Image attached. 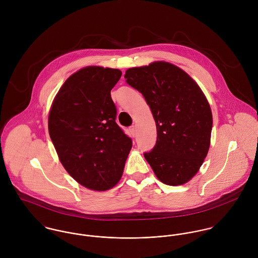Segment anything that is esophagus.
I'll list each match as a JSON object with an SVG mask.
<instances>
[{"mask_svg": "<svg viewBox=\"0 0 258 258\" xmlns=\"http://www.w3.org/2000/svg\"><path fill=\"white\" fill-rule=\"evenodd\" d=\"M129 131H130V133L133 135V136H135V134H136V126H131L130 128H129Z\"/></svg>", "mask_w": 258, "mask_h": 258, "instance_id": "esophagus-1", "label": "esophagus"}]
</instances>
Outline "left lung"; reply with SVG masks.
Listing matches in <instances>:
<instances>
[{"label":"left lung","mask_w":258,"mask_h":258,"mask_svg":"<svg viewBox=\"0 0 258 258\" xmlns=\"http://www.w3.org/2000/svg\"><path fill=\"white\" fill-rule=\"evenodd\" d=\"M124 77L142 93L156 122V144L144 153L155 175L169 185L188 182L207 157L213 127L202 89L184 71L165 61L129 69Z\"/></svg>","instance_id":"left-lung-1"}]
</instances>
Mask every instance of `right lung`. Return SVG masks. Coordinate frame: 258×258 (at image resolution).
Listing matches in <instances>:
<instances>
[{
    "label": "right lung",
    "instance_id": "obj_1",
    "mask_svg": "<svg viewBox=\"0 0 258 258\" xmlns=\"http://www.w3.org/2000/svg\"><path fill=\"white\" fill-rule=\"evenodd\" d=\"M119 70L87 67L70 76L48 115V132L58 158L74 180L106 190L121 179L132 140L116 123L111 89Z\"/></svg>",
    "mask_w": 258,
    "mask_h": 258
}]
</instances>
